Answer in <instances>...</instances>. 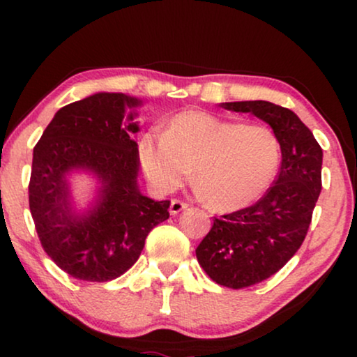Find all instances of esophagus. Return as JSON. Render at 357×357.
Wrapping results in <instances>:
<instances>
[{
    "label": "esophagus",
    "mask_w": 357,
    "mask_h": 357,
    "mask_svg": "<svg viewBox=\"0 0 357 357\" xmlns=\"http://www.w3.org/2000/svg\"><path fill=\"white\" fill-rule=\"evenodd\" d=\"M187 208H188L187 203L180 202V199H172V202H170L169 211H170V214H172V216H175V214H178L180 211H183V209H187Z\"/></svg>",
    "instance_id": "esophagus-1"
}]
</instances>
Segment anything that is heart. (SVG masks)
<instances>
[{"label": "heart", "instance_id": "heart-1", "mask_svg": "<svg viewBox=\"0 0 357 357\" xmlns=\"http://www.w3.org/2000/svg\"><path fill=\"white\" fill-rule=\"evenodd\" d=\"M146 177L160 192L182 187L195 170V187L209 208L236 211L266 192L281 162L276 135L206 112L174 116L165 130L139 139Z\"/></svg>", "mask_w": 357, "mask_h": 357}]
</instances>
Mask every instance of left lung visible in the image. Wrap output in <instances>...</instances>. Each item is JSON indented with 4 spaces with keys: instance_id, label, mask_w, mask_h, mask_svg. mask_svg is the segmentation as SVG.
<instances>
[{
    "instance_id": "8db88e82",
    "label": "left lung",
    "mask_w": 357,
    "mask_h": 357,
    "mask_svg": "<svg viewBox=\"0 0 357 357\" xmlns=\"http://www.w3.org/2000/svg\"><path fill=\"white\" fill-rule=\"evenodd\" d=\"M219 105L265 121L281 148L280 175L265 197L252 206L214 218L211 231L197 248L199 265L213 281L241 289L275 275L299 250L321 190L324 153L289 109L266 100Z\"/></svg>"
}]
</instances>
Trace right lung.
Wrapping results in <instances>:
<instances>
[{"instance_id": "obj_1", "label": "right lung", "mask_w": 357, "mask_h": 357, "mask_svg": "<svg viewBox=\"0 0 357 357\" xmlns=\"http://www.w3.org/2000/svg\"><path fill=\"white\" fill-rule=\"evenodd\" d=\"M138 97L97 92L65 105L33 148L29 206L47 255L68 275L104 282L135 265L151 229L169 219L170 202H154L138 185ZM96 180L84 210L70 177Z\"/></svg>"}]
</instances>
